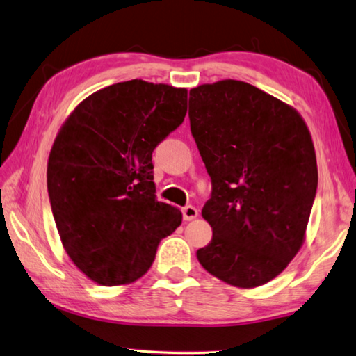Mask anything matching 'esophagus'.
Returning a JSON list of instances; mask_svg holds the SVG:
<instances>
[{
  "instance_id": "1",
  "label": "esophagus",
  "mask_w": 356,
  "mask_h": 356,
  "mask_svg": "<svg viewBox=\"0 0 356 356\" xmlns=\"http://www.w3.org/2000/svg\"><path fill=\"white\" fill-rule=\"evenodd\" d=\"M182 215H184V219L185 221H191V219H196L197 215H199V210L196 209V207L193 205H186L182 209Z\"/></svg>"
}]
</instances>
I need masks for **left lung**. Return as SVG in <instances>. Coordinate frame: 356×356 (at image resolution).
Listing matches in <instances>:
<instances>
[{"mask_svg":"<svg viewBox=\"0 0 356 356\" xmlns=\"http://www.w3.org/2000/svg\"><path fill=\"white\" fill-rule=\"evenodd\" d=\"M188 116L211 179L202 216L213 236L197 260L229 285H264L305 236L318 190L312 135L293 107L234 79L191 88Z\"/></svg>","mask_w":356,"mask_h":356,"instance_id":"left-lung-1","label":"left lung"}]
</instances>
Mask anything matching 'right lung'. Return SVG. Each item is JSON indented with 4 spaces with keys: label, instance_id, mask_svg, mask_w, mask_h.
Returning a JSON list of instances; mask_svg holds the SVG:
<instances>
[{
    "label": "right lung",
    "instance_id": "1",
    "mask_svg": "<svg viewBox=\"0 0 356 356\" xmlns=\"http://www.w3.org/2000/svg\"><path fill=\"white\" fill-rule=\"evenodd\" d=\"M186 93L141 79L113 83L83 99L57 135L51 210L68 257L99 285L140 279L182 222L180 210L157 200L152 152L184 122Z\"/></svg>",
    "mask_w": 356,
    "mask_h": 356
}]
</instances>
